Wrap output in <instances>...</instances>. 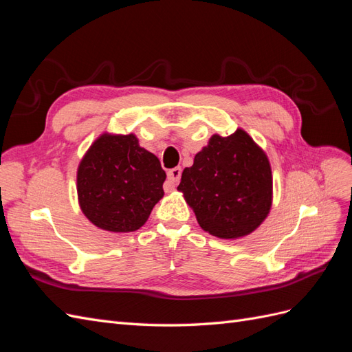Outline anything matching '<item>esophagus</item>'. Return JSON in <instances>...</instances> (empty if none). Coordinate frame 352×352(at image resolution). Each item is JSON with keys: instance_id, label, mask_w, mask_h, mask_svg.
Segmentation results:
<instances>
[{"instance_id": "esophagus-1", "label": "esophagus", "mask_w": 352, "mask_h": 352, "mask_svg": "<svg viewBox=\"0 0 352 352\" xmlns=\"http://www.w3.org/2000/svg\"><path fill=\"white\" fill-rule=\"evenodd\" d=\"M180 176H182V168L180 167H175V168H170L167 172V179H168V184L175 186L179 180H180Z\"/></svg>"}]
</instances>
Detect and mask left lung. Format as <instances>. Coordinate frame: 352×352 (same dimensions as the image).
<instances>
[{"label": "left lung", "instance_id": "1", "mask_svg": "<svg viewBox=\"0 0 352 352\" xmlns=\"http://www.w3.org/2000/svg\"><path fill=\"white\" fill-rule=\"evenodd\" d=\"M199 226L221 239H236L257 229L272 207V168L261 148L242 129L208 145L186 167L177 186Z\"/></svg>", "mask_w": 352, "mask_h": 352}]
</instances>
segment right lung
Masks as SVG:
<instances>
[{
    "mask_svg": "<svg viewBox=\"0 0 352 352\" xmlns=\"http://www.w3.org/2000/svg\"><path fill=\"white\" fill-rule=\"evenodd\" d=\"M166 172L135 135H101L78 168L79 206L95 226L133 232L163 198Z\"/></svg>",
    "mask_w": 352,
    "mask_h": 352,
    "instance_id": "right-lung-1",
    "label": "right lung"
}]
</instances>
